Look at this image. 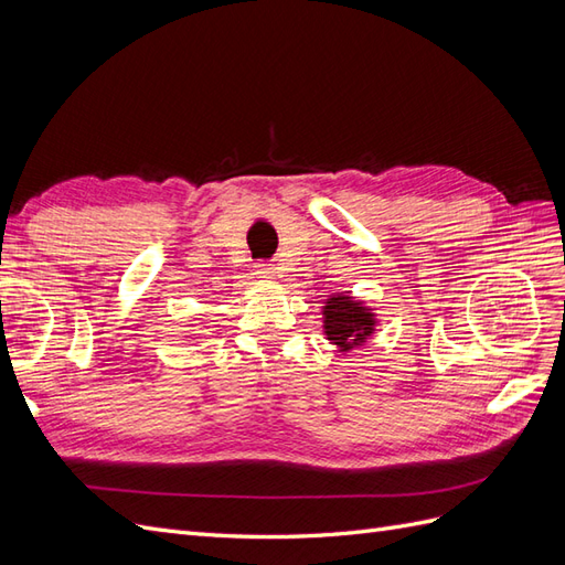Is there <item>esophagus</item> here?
I'll use <instances>...</instances> for the list:
<instances>
[{
  "instance_id": "esophagus-1",
  "label": "esophagus",
  "mask_w": 565,
  "mask_h": 565,
  "mask_svg": "<svg viewBox=\"0 0 565 565\" xmlns=\"http://www.w3.org/2000/svg\"><path fill=\"white\" fill-rule=\"evenodd\" d=\"M273 276H276V264H268V262L256 264V278L273 280Z\"/></svg>"
}]
</instances>
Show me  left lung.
<instances>
[{
  "label": "left lung",
  "mask_w": 565,
  "mask_h": 565,
  "mask_svg": "<svg viewBox=\"0 0 565 565\" xmlns=\"http://www.w3.org/2000/svg\"><path fill=\"white\" fill-rule=\"evenodd\" d=\"M324 334L337 344L341 351L361 347L372 334L374 318L353 297H332L324 301Z\"/></svg>",
  "instance_id": "1"
}]
</instances>
